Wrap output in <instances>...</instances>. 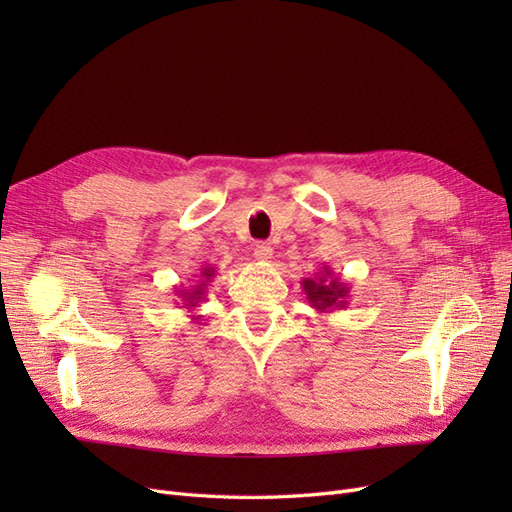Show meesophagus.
I'll return each mask as SVG.
<instances>
[{
	"instance_id": "1",
	"label": "esophagus",
	"mask_w": 512,
	"mask_h": 512,
	"mask_svg": "<svg viewBox=\"0 0 512 512\" xmlns=\"http://www.w3.org/2000/svg\"><path fill=\"white\" fill-rule=\"evenodd\" d=\"M254 256H256V260L269 262V260L273 258V247H271L269 243H265V241H260V243H256V247H254Z\"/></svg>"
}]
</instances>
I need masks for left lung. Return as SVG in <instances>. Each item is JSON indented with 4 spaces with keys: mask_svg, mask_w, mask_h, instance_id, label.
<instances>
[{
    "mask_svg": "<svg viewBox=\"0 0 512 512\" xmlns=\"http://www.w3.org/2000/svg\"><path fill=\"white\" fill-rule=\"evenodd\" d=\"M301 286L307 303L312 305L318 314H331L348 305L350 286L342 277H337L329 265H324L312 277H305Z\"/></svg>",
    "mask_w": 512,
    "mask_h": 512,
    "instance_id": "8db88e82",
    "label": "left lung"
}]
</instances>
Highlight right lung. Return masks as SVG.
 <instances>
[{"label":"right lung","mask_w":512,"mask_h":512,"mask_svg":"<svg viewBox=\"0 0 512 512\" xmlns=\"http://www.w3.org/2000/svg\"><path fill=\"white\" fill-rule=\"evenodd\" d=\"M196 277H198V280L194 282V286L175 290V294L179 297L183 309H196V307L200 305V301H205V297H207V286H209V282L215 277V267H203ZM192 318L198 320L200 316H192Z\"/></svg>","instance_id":"right-lung-1"}]
</instances>
